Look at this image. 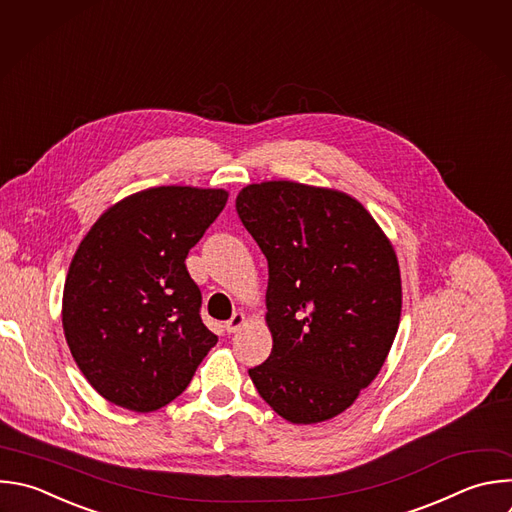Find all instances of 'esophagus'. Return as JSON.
Here are the masks:
<instances>
[{"mask_svg": "<svg viewBox=\"0 0 512 512\" xmlns=\"http://www.w3.org/2000/svg\"><path fill=\"white\" fill-rule=\"evenodd\" d=\"M247 315L243 313V311H237V313H233V317L229 319V321H225V329H227V333H237L243 325H247Z\"/></svg>", "mask_w": 512, "mask_h": 512, "instance_id": "esophagus-1", "label": "esophagus"}]
</instances>
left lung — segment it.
<instances>
[{"mask_svg":"<svg viewBox=\"0 0 512 512\" xmlns=\"http://www.w3.org/2000/svg\"><path fill=\"white\" fill-rule=\"evenodd\" d=\"M235 207L269 267L273 350L249 376L287 422H325L374 382L394 344L402 279L392 241L335 189L265 181Z\"/></svg>","mask_w":512,"mask_h":512,"instance_id":"obj_1","label":"left lung"}]
</instances>
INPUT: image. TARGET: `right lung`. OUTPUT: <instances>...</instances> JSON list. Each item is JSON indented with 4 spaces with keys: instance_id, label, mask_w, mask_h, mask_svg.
Instances as JSON below:
<instances>
[{
    "instance_id": "obj_1",
    "label": "right lung",
    "mask_w": 512,
    "mask_h": 512,
    "mask_svg": "<svg viewBox=\"0 0 512 512\" xmlns=\"http://www.w3.org/2000/svg\"><path fill=\"white\" fill-rule=\"evenodd\" d=\"M227 199L225 189H144L106 209L78 245L62 325L74 362L108 402L140 414L166 406L217 344L185 259Z\"/></svg>"
}]
</instances>
